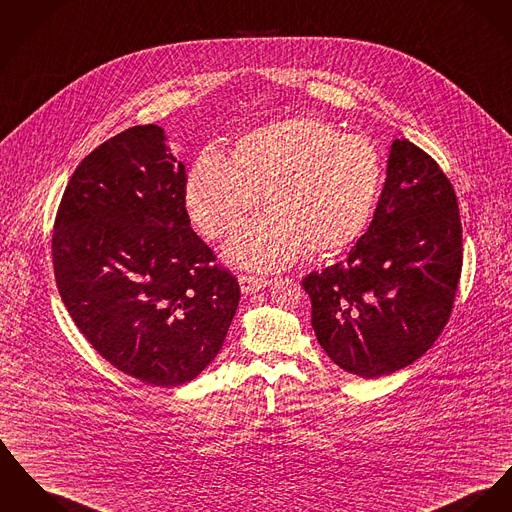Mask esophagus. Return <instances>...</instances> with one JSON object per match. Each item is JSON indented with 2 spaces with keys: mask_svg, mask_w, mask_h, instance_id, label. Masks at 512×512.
<instances>
[{
  "mask_svg": "<svg viewBox=\"0 0 512 512\" xmlns=\"http://www.w3.org/2000/svg\"><path fill=\"white\" fill-rule=\"evenodd\" d=\"M240 291L244 295H250V293H256L264 287L270 285V281L266 277H254V275H240L239 277Z\"/></svg>",
  "mask_w": 512,
  "mask_h": 512,
  "instance_id": "obj_1",
  "label": "esophagus"
}]
</instances>
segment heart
Listing matches in <instances>:
<instances>
[{
  "label": "heart",
  "mask_w": 512,
  "mask_h": 512,
  "mask_svg": "<svg viewBox=\"0 0 512 512\" xmlns=\"http://www.w3.org/2000/svg\"><path fill=\"white\" fill-rule=\"evenodd\" d=\"M382 188L375 147L320 118H287L240 137L233 159L205 149L186 180V207L209 239L233 231L264 196L272 213L235 231L231 264L275 272L308 248L330 256L367 231Z\"/></svg>",
  "instance_id": "1"
}]
</instances>
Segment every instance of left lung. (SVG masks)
<instances>
[{
	"label": "left lung",
	"mask_w": 512,
	"mask_h": 512,
	"mask_svg": "<svg viewBox=\"0 0 512 512\" xmlns=\"http://www.w3.org/2000/svg\"><path fill=\"white\" fill-rule=\"evenodd\" d=\"M460 272L454 188L423 149L394 139L367 233L345 262L303 279L316 340L347 373L400 371L443 332Z\"/></svg>",
	"instance_id": "1"
}]
</instances>
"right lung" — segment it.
<instances>
[{
	"mask_svg": "<svg viewBox=\"0 0 512 512\" xmlns=\"http://www.w3.org/2000/svg\"><path fill=\"white\" fill-rule=\"evenodd\" d=\"M186 171L165 130L110 137L69 178L52 235L60 297L118 371L180 386L221 351L240 299L186 211Z\"/></svg>",
	"mask_w": 512,
	"mask_h": 512,
	"instance_id": "1",
	"label": "right lung"
}]
</instances>
